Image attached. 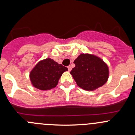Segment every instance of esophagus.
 <instances>
[{
	"label": "esophagus",
	"instance_id": "1",
	"mask_svg": "<svg viewBox=\"0 0 135 135\" xmlns=\"http://www.w3.org/2000/svg\"><path fill=\"white\" fill-rule=\"evenodd\" d=\"M68 69H69V71H70V70H71V69H72V66H68Z\"/></svg>",
	"mask_w": 135,
	"mask_h": 135
}]
</instances>
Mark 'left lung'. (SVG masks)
Here are the masks:
<instances>
[{
  "label": "left lung",
  "mask_w": 135,
  "mask_h": 135,
  "mask_svg": "<svg viewBox=\"0 0 135 135\" xmlns=\"http://www.w3.org/2000/svg\"><path fill=\"white\" fill-rule=\"evenodd\" d=\"M74 63L75 67L70 72L76 84L84 90L93 91L107 81L109 70L100 58L91 54H80Z\"/></svg>",
  "instance_id": "left-lung-1"
}]
</instances>
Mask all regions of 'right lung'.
Here are the masks:
<instances>
[{"label": "right lung", "mask_w": 135, "mask_h": 135, "mask_svg": "<svg viewBox=\"0 0 135 135\" xmlns=\"http://www.w3.org/2000/svg\"><path fill=\"white\" fill-rule=\"evenodd\" d=\"M68 69L54 60L47 58L39 61L30 73V80L35 88L50 90L56 87L62 73Z\"/></svg>", "instance_id": "obj_1"}]
</instances>
